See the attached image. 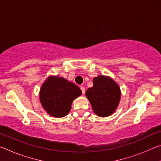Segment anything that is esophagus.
<instances>
[{
    "mask_svg": "<svg viewBox=\"0 0 161 161\" xmlns=\"http://www.w3.org/2000/svg\"><path fill=\"white\" fill-rule=\"evenodd\" d=\"M80 89H81V92H82V94H84V93H85V88H84V86H80Z\"/></svg>",
    "mask_w": 161,
    "mask_h": 161,
    "instance_id": "obj_1",
    "label": "esophagus"
}]
</instances>
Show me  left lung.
<instances>
[{"label": "left lung", "instance_id": "1", "mask_svg": "<svg viewBox=\"0 0 161 161\" xmlns=\"http://www.w3.org/2000/svg\"><path fill=\"white\" fill-rule=\"evenodd\" d=\"M94 85L86 92L92 109L97 116L111 115L119 104L121 92L118 84L111 78L99 76L93 80Z\"/></svg>", "mask_w": 161, "mask_h": 161}]
</instances>
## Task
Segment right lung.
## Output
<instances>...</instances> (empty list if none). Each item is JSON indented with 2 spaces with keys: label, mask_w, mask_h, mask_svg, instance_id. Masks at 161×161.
<instances>
[{
  "label": "right lung",
  "mask_w": 161,
  "mask_h": 161,
  "mask_svg": "<svg viewBox=\"0 0 161 161\" xmlns=\"http://www.w3.org/2000/svg\"><path fill=\"white\" fill-rule=\"evenodd\" d=\"M81 94V89L75 84L64 78L51 77L42 84L40 99L50 115L59 118L69 112L73 100Z\"/></svg>",
  "instance_id": "obj_1"
}]
</instances>
